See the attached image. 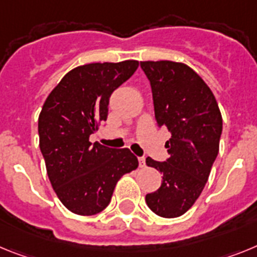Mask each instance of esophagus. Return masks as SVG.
<instances>
[{
  "label": "esophagus",
  "mask_w": 257,
  "mask_h": 257,
  "mask_svg": "<svg viewBox=\"0 0 257 257\" xmlns=\"http://www.w3.org/2000/svg\"><path fill=\"white\" fill-rule=\"evenodd\" d=\"M138 162H140V167H142V168H144V167L146 166V159H145L144 156H141V158H138Z\"/></svg>",
  "instance_id": "esophagus-1"
}]
</instances>
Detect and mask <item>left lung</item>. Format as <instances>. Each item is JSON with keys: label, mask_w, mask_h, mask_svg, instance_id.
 I'll list each match as a JSON object with an SVG mask.
<instances>
[{"label": "left lung", "mask_w": 257, "mask_h": 257, "mask_svg": "<svg viewBox=\"0 0 257 257\" xmlns=\"http://www.w3.org/2000/svg\"><path fill=\"white\" fill-rule=\"evenodd\" d=\"M150 81L158 126H167L168 159L146 164L163 175L160 187L147 194L149 208L166 218L191 208L204 189L218 154L222 117L211 89L195 71L171 61L141 62Z\"/></svg>", "instance_id": "1"}]
</instances>
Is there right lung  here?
<instances>
[{
	"mask_svg": "<svg viewBox=\"0 0 257 257\" xmlns=\"http://www.w3.org/2000/svg\"><path fill=\"white\" fill-rule=\"evenodd\" d=\"M137 68V61L76 67L42 106L40 150L49 180L63 206L76 215L103 211L121 176L138 167L129 149H111L89 141L107 120L112 91Z\"/></svg>",
	"mask_w": 257,
	"mask_h": 257,
	"instance_id": "1",
	"label": "right lung"
}]
</instances>
